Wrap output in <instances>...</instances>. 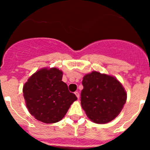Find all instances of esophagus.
<instances>
[{
	"mask_svg": "<svg viewBox=\"0 0 150 150\" xmlns=\"http://www.w3.org/2000/svg\"><path fill=\"white\" fill-rule=\"evenodd\" d=\"M74 94L76 95V96L77 97V98L79 99V92H78V91H75V92H74Z\"/></svg>",
	"mask_w": 150,
	"mask_h": 150,
	"instance_id": "obj_1",
	"label": "esophagus"
}]
</instances>
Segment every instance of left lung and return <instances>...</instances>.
I'll list each match as a JSON object with an SVG mask.
<instances>
[{
	"label": "left lung",
	"mask_w": 150,
	"mask_h": 150,
	"mask_svg": "<svg viewBox=\"0 0 150 150\" xmlns=\"http://www.w3.org/2000/svg\"><path fill=\"white\" fill-rule=\"evenodd\" d=\"M82 83L81 105L91 121L104 124L120 114L127 94L116 78L92 71L85 75Z\"/></svg>",
	"instance_id": "left-lung-1"
}]
</instances>
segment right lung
Segmentation results:
<instances>
[{"label": "right lung", "instance_id": "add662e5", "mask_svg": "<svg viewBox=\"0 0 150 150\" xmlns=\"http://www.w3.org/2000/svg\"><path fill=\"white\" fill-rule=\"evenodd\" d=\"M63 73L56 67L34 73L23 86L26 107L36 120L44 123L59 122L77 98L62 81Z\"/></svg>", "mask_w": 150, "mask_h": 150}]
</instances>
